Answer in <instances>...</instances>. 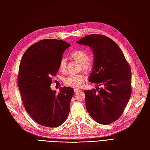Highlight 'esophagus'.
<instances>
[{
  "label": "esophagus",
  "instance_id": "1",
  "mask_svg": "<svg viewBox=\"0 0 150 150\" xmlns=\"http://www.w3.org/2000/svg\"><path fill=\"white\" fill-rule=\"evenodd\" d=\"M74 92L76 93V94H77V93H79L81 91V90L79 89H74Z\"/></svg>",
  "mask_w": 150,
  "mask_h": 150
}]
</instances>
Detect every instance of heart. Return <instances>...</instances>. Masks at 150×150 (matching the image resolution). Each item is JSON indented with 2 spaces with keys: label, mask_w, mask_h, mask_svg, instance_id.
I'll return each instance as SVG.
<instances>
[{
  "label": "heart",
  "mask_w": 150,
  "mask_h": 150,
  "mask_svg": "<svg viewBox=\"0 0 150 150\" xmlns=\"http://www.w3.org/2000/svg\"><path fill=\"white\" fill-rule=\"evenodd\" d=\"M71 57L81 64V68L85 71H89L92 69L93 61L88 58L87 53L84 50H76L71 53ZM59 69L61 71L64 70L66 68V60L63 58L59 63ZM84 77L82 75H71L65 79L67 85L73 87H80L83 85Z\"/></svg>",
  "instance_id": "heart-1"
}]
</instances>
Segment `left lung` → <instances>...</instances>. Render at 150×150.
Instances as JSON below:
<instances>
[{"label":"left lung","instance_id":"8db88e82","mask_svg":"<svg viewBox=\"0 0 150 150\" xmlns=\"http://www.w3.org/2000/svg\"><path fill=\"white\" fill-rule=\"evenodd\" d=\"M77 43L89 46L94 54L89 81L97 84V91H84L86 109L96 122L110 124L120 117L130 98V67L121 49L106 36L87 35ZM99 85L103 87L98 90Z\"/></svg>","mask_w":150,"mask_h":150}]
</instances>
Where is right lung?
I'll list each match as a JSON object with an SVG mask.
<instances>
[{
    "mask_svg": "<svg viewBox=\"0 0 150 150\" xmlns=\"http://www.w3.org/2000/svg\"><path fill=\"white\" fill-rule=\"evenodd\" d=\"M71 45L63 40H43L26 50L20 61L18 87L24 107L38 124L57 127L68 117L74 95L71 87L51 89L52 77L59 68L64 51Z\"/></svg>",
    "mask_w": 150,
    "mask_h": 150,
    "instance_id": "add662e5",
    "label": "right lung"
}]
</instances>
